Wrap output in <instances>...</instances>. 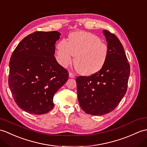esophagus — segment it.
<instances>
[{"instance_id":"esophagus-1","label":"esophagus","mask_w":147,"mask_h":147,"mask_svg":"<svg viewBox=\"0 0 147 147\" xmlns=\"http://www.w3.org/2000/svg\"><path fill=\"white\" fill-rule=\"evenodd\" d=\"M69 76L70 78H73L75 77V76H74V74L73 73H71V72L69 73Z\"/></svg>"}]
</instances>
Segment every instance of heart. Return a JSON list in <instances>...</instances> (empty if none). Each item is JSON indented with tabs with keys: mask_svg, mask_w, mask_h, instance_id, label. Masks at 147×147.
Segmentation results:
<instances>
[{
	"mask_svg": "<svg viewBox=\"0 0 147 147\" xmlns=\"http://www.w3.org/2000/svg\"><path fill=\"white\" fill-rule=\"evenodd\" d=\"M74 58V66L78 72L91 75L103 67L108 56L107 44L93 34L86 32L72 33L69 42L63 39L57 46V59L63 67H67Z\"/></svg>",
	"mask_w": 147,
	"mask_h": 147,
	"instance_id": "1",
	"label": "heart"
}]
</instances>
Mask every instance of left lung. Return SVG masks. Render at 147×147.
Instances as JSON below:
<instances>
[{
    "label": "left lung",
    "mask_w": 147,
    "mask_h": 147,
    "mask_svg": "<svg viewBox=\"0 0 147 147\" xmlns=\"http://www.w3.org/2000/svg\"><path fill=\"white\" fill-rule=\"evenodd\" d=\"M108 47L103 67L90 76L76 79L79 104L85 113L104 115L120 103L127 90L130 72L125 51L120 40L107 30H103Z\"/></svg>",
    "instance_id": "left-lung-1"
}]
</instances>
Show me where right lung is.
I'll return each instance as SVG.
<instances>
[{
	"mask_svg": "<svg viewBox=\"0 0 147 147\" xmlns=\"http://www.w3.org/2000/svg\"><path fill=\"white\" fill-rule=\"evenodd\" d=\"M61 34L37 31L24 37L9 62V86L18 107L30 114L42 115L54 107L53 97L69 73L54 54Z\"/></svg>",
	"mask_w": 147,
	"mask_h": 147,
	"instance_id": "obj_1",
	"label": "right lung"
}]
</instances>
